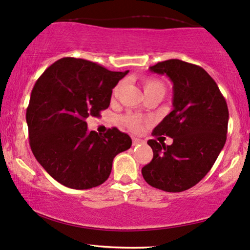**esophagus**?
<instances>
[{
    "label": "esophagus",
    "instance_id": "34e87169",
    "mask_svg": "<svg viewBox=\"0 0 250 250\" xmlns=\"http://www.w3.org/2000/svg\"><path fill=\"white\" fill-rule=\"evenodd\" d=\"M143 143L140 139H137V138H133V146H137V145H139Z\"/></svg>",
    "mask_w": 250,
    "mask_h": 250
}]
</instances>
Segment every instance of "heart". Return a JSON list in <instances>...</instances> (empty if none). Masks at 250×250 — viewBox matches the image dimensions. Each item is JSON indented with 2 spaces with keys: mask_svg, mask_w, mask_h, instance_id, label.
<instances>
[{
  "mask_svg": "<svg viewBox=\"0 0 250 250\" xmlns=\"http://www.w3.org/2000/svg\"><path fill=\"white\" fill-rule=\"evenodd\" d=\"M144 88H145V91L149 90V89H154V88L163 89V84L160 81H156V80L145 79L144 80ZM118 89H119V85H117V87L115 88V94L118 92ZM124 122H125V124L131 128V130H133V131L140 130L141 120L139 117H137L134 115H128L124 118Z\"/></svg>",
  "mask_w": 250,
  "mask_h": 250,
  "instance_id": "heart-1",
  "label": "heart"
}]
</instances>
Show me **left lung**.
I'll return each instance as SVG.
<instances>
[{"label":"left lung","instance_id":"8db88e82","mask_svg":"<svg viewBox=\"0 0 250 250\" xmlns=\"http://www.w3.org/2000/svg\"><path fill=\"white\" fill-rule=\"evenodd\" d=\"M152 73L172 82L174 109L154 128V135L172 138L170 146L148 140L153 159L141 169L156 189L181 192L210 171L226 143L229 107L214 80L202 67L178 59L158 62Z\"/></svg>","mask_w":250,"mask_h":250}]
</instances>
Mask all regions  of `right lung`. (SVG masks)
Segmentation results:
<instances>
[{
  "mask_svg": "<svg viewBox=\"0 0 250 250\" xmlns=\"http://www.w3.org/2000/svg\"><path fill=\"white\" fill-rule=\"evenodd\" d=\"M126 72H111L91 61L62 58L37 80L26 110L30 146L42 168L62 186L85 190L110 176L117 154L130 135L112 127L88 131L85 119L110 105L112 89Z\"/></svg>",
  "mask_w": 250,
  "mask_h": 250,
  "instance_id": "1",
  "label": "right lung"
}]
</instances>
